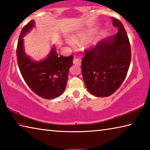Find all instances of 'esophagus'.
Returning <instances> with one entry per match:
<instances>
[{
  "instance_id": "obj_1",
  "label": "esophagus",
  "mask_w": 150,
  "mask_h": 150,
  "mask_svg": "<svg viewBox=\"0 0 150 150\" xmlns=\"http://www.w3.org/2000/svg\"><path fill=\"white\" fill-rule=\"evenodd\" d=\"M73 63L75 65H81V59L79 57H75L73 59Z\"/></svg>"
}]
</instances>
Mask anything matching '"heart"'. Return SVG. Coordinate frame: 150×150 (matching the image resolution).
Instances as JSON below:
<instances>
[{"instance_id": "heart-1", "label": "heart", "mask_w": 150, "mask_h": 150, "mask_svg": "<svg viewBox=\"0 0 150 150\" xmlns=\"http://www.w3.org/2000/svg\"><path fill=\"white\" fill-rule=\"evenodd\" d=\"M93 30H84V31L81 32L79 33H77L75 35H73L71 38L72 40H67V42L71 45H74V43L76 44H79V43H82L83 42L87 41V40L89 38L91 34H92ZM98 43V38L96 37L91 38L87 41V45L88 47H94Z\"/></svg>"}]
</instances>
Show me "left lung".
<instances>
[{"label": "left lung", "instance_id": "8db88e82", "mask_svg": "<svg viewBox=\"0 0 150 150\" xmlns=\"http://www.w3.org/2000/svg\"><path fill=\"white\" fill-rule=\"evenodd\" d=\"M116 34L103 39L93 49L85 51L81 63L83 78L91 95L106 97L120 87L130 67L131 50L122 22L112 18Z\"/></svg>", "mask_w": 150, "mask_h": 150}]
</instances>
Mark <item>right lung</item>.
Here are the masks:
<instances>
[{
  "label": "right lung",
  "mask_w": 150,
  "mask_h": 150,
  "mask_svg": "<svg viewBox=\"0 0 150 150\" xmlns=\"http://www.w3.org/2000/svg\"><path fill=\"white\" fill-rule=\"evenodd\" d=\"M34 27L35 21L33 20L20 33L16 50L20 73L28 86L36 95L46 99L56 98L62 95L65 89L73 55H59L54 45H52L49 54L44 59H32L25 52L23 38Z\"/></svg>",
  "instance_id": "add662e5"
}]
</instances>
